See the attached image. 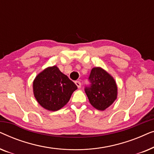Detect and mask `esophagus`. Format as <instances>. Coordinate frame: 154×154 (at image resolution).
<instances>
[{"instance_id": "esophagus-1", "label": "esophagus", "mask_w": 154, "mask_h": 154, "mask_svg": "<svg viewBox=\"0 0 154 154\" xmlns=\"http://www.w3.org/2000/svg\"><path fill=\"white\" fill-rule=\"evenodd\" d=\"M75 85H77L78 88H81V82H80V81H75Z\"/></svg>"}]
</instances>
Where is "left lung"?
Masks as SVG:
<instances>
[{
    "label": "left lung",
    "instance_id": "8db88e82",
    "mask_svg": "<svg viewBox=\"0 0 154 154\" xmlns=\"http://www.w3.org/2000/svg\"><path fill=\"white\" fill-rule=\"evenodd\" d=\"M90 87L85 88L90 104L100 111H104L115 102L118 96V87L111 74L101 67L92 69L89 77Z\"/></svg>",
    "mask_w": 154,
    "mask_h": 154
}]
</instances>
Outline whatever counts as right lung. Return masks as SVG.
Instances as JSON below:
<instances>
[{
	"label": "right lung",
	"mask_w": 154,
	"mask_h": 154,
	"mask_svg": "<svg viewBox=\"0 0 154 154\" xmlns=\"http://www.w3.org/2000/svg\"><path fill=\"white\" fill-rule=\"evenodd\" d=\"M76 89V85L57 66L47 67L33 81L35 100L43 108L51 111H58L64 106Z\"/></svg>",
	"instance_id": "obj_1"
}]
</instances>
